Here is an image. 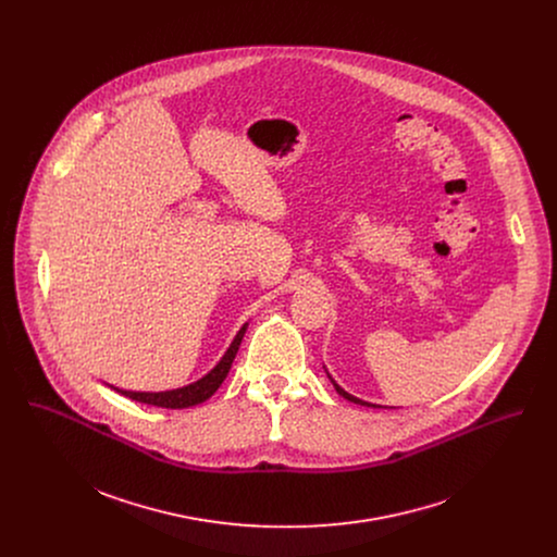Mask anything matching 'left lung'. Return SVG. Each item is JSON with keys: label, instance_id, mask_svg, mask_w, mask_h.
Returning <instances> with one entry per match:
<instances>
[{"label": "left lung", "instance_id": "8db88e82", "mask_svg": "<svg viewBox=\"0 0 557 557\" xmlns=\"http://www.w3.org/2000/svg\"><path fill=\"white\" fill-rule=\"evenodd\" d=\"M327 373V371H325ZM327 377H330V373H327ZM330 382H332V386H334V391L341 395L343 398H347V400H351V403H356V405H367V407H382V405H375V403H369V400H362V398L354 397V395H349V393H345L332 377H330Z\"/></svg>", "mask_w": 557, "mask_h": 557}]
</instances>
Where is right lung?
Here are the masks:
<instances>
[{"label": "right lung", "mask_w": 557, "mask_h": 557, "mask_svg": "<svg viewBox=\"0 0 557 557\" xmlns=\"http://www.w3.org/2000/svg\"><path fill=\"white\" fill-rule=\"evenodd\" d=\"M246 327H248V323H244L239 327L236 338L232 341L230 349L219 360V364L208 375H203L201 380H197L188 386H182V388H175V391H164V393H135V391H122V388H115V386H111V388L115 393L124 395V397L133 398V400H139V403H146V405H157V407H166V409H184V407L199 405V403L212 397L219 391V386L225 382V377H227V373L234 364V358L238 354L239 343L244 338Z\"/></svg>", "instance_id": "right-lung-1"}]
</instances>
